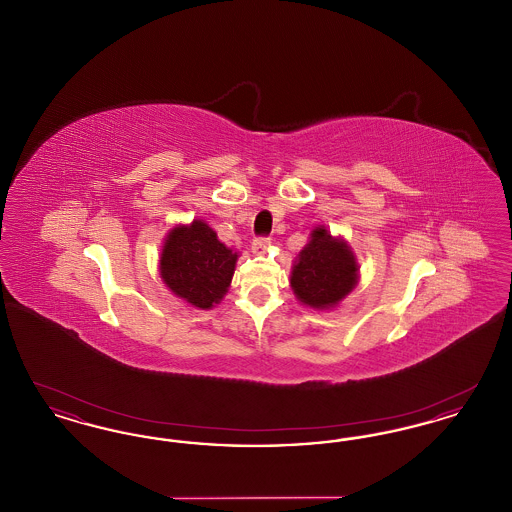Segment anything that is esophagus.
Instances as JSON below:
<instances>
[{
	"label": "esophagus",
	"instance_id": "esophagus-1",
	"mask_svg": "<svg viewBox=\"0 0 512 512\" xmlns=\"http://www.w3.org/2000/svg\"><path fill=\"white\" fill-rule=\"evenodd\" d=\"M268 247H270V240H268V238H255L253 244H251L253 253H257V255H265L268 251Z\"/></svg>",
	"mask_w": 512,
	"mask_h": 512
}]
</instances>
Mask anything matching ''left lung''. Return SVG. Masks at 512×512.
<instances>
[{"instance_id": "left-lung-1", "label": "left lung", "mask_w": 512, "mask_h": 512, "mask_svg": "<svg viewBox=\"0 0 512 512\" xmlns=\"http://www.w3.org/2000/svg\"><path fill=\"white\" fill-rule=\"evenodd\" d=\"M359 268L351 245L318 224L293 261L290 286L301 305L328 311L355 290L361 278Z\"/></svg>"}]
</instances>
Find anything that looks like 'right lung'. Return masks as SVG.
Wrapping results in <instances>:
<instances>
[{
    "mask_svg": "<svg viewBox=\"0 0 512 512\" xmlns=\"http://www.w3.org/2000/svg\"><path fill=\"white\" fill-rule=\"evenodd\" d=\"M240 253L222 244L203 219L176 224L165 236L159 274L178 299L209 311L228 292Z\"/></svg>",
    "mask_w": 512,
    "mask_h": 512,
    "instance_id": "obj_1",
    "label": "right lung"
}]
</instances>
